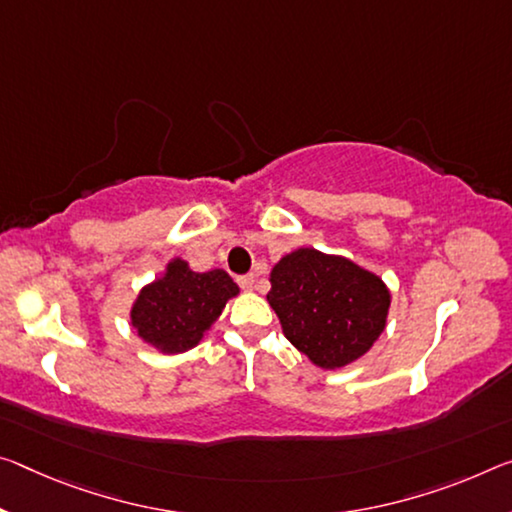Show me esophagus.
<instances>
[{"instance_id":"1","label":"esophagus","mask_w":512,"mask_h":512,"mask_svg":"<svg viewBox=\"0 0 512 512\" xmlns=\"http://www.w3.org/2000/svg\"><path fill=\"white\" fill-rule=\"evenodd\" d=\"M239 287L243 289V291H250L255 287V275H241L239 278Z\"/></svg>"}]
</instances>
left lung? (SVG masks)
Listing matches in <instances>:
<instances>
[{"instance_id":"obj_1","label":"left lung","mask_w":512,"mask_h":512,"mask_svg":"<svg viewBox=\"0 0 512 512\" xmlns=\"http://www.w3.org/2000/svg\"><path fill=\"white\" fill-rule=\"evenodd\" d=\"M266 300L314 367L335 371L371 351L387 326L385 280L344 255L296 248L271 269Z\"/></svg>"}]
</instances>
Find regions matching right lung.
<instances>
[{"label":"right lung","mask_w":512,"mask_h":512,"mask_svg":"<svg viewBox=\"0 0 512 512\" xmlns=\"http://www.w3.org/2000/svg\"><path fill=\"white\" fill-rule=\"evenodd\" d=\"M237 296L239 285L223 269L198 273L186 259L173 257L159 278L141 287L129 323L157 353L180 355L202 342Z\"/></svg>","instance_id":"add662e5"}]
</instances>
